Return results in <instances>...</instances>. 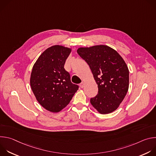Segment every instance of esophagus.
Listing matches in <instances>:
<instances>
[{
  "instance_id": "1",
  "label": "esophagus",
  "mask_w": 156,
  "mask_h": 156,
  "mask_svg": "<svg viewBox=\"0 0 156 156\" xmlns=\"http://www.w3.org/2000/svg\"><path fill=\"white\" fill-rule=\"evenodd\" d=\"M84 82H82L81 84H80V87H81V88H83V87H84Z\"/></svg>"
}]
</instances>
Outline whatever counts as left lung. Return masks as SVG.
Wrapping results in <instances>:
<instances>
[{
    "mask_svg": "<svg viewBox=\"0 0 156 156\" xmlns=\"http://www.w3.org/2000/svg\"><path fill=\"white\" fill-rule=\"evenodd\" d=\"M79 55L90 66L98 84V93L90 99L101 114L115 111L124 99L129 87L128 66L114 49L105 45L80 48Z\"/></svg>",
    "mask_w": 156,
    "mask_h": 156,
    "instance_id": "8db88e82",
    "label": "left lung"
}]
</instances>
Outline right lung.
Returning a JSON list of instances; mask_svg holds the SVG:
<instances>
[{"mask_svg":"<svg viewBox=\"0 0 156 156\" xmlns=\"http://www.w3.org/2000/svg\"><path fill=\"white\" fill-rule=\"evenodd\" d=\"M72 49L55 45L44 51L33 65L30 77L31 90L38 102L51 112L67 105L78 90L64 69Z\"/></svg>","mask_w":156,"mask_h":156,"instance_id":"obj_1","label":"right lung"}]
</instances>
